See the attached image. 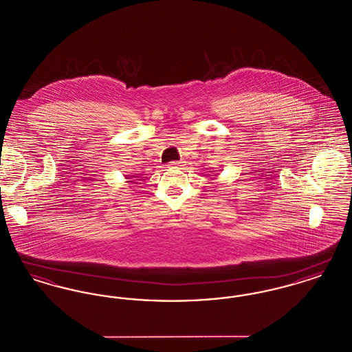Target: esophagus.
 <instances>
[{
	"mask_svg": "<svg viewBox=\"0 0 352 352\" xmlns=\"http://www.w3.org/2000/svg\"><path fill=\"white\" fill-rule=\"evenodd\" d=\"M170 168H181V166H184V162H178V161H173V162H170L168 165Z\"/></svg>",
	"mask_w": 352,
	"mask_h": 352,
	"instance_id": "esophagus-1",
	"label": "esophagus"
}]
</instances>
